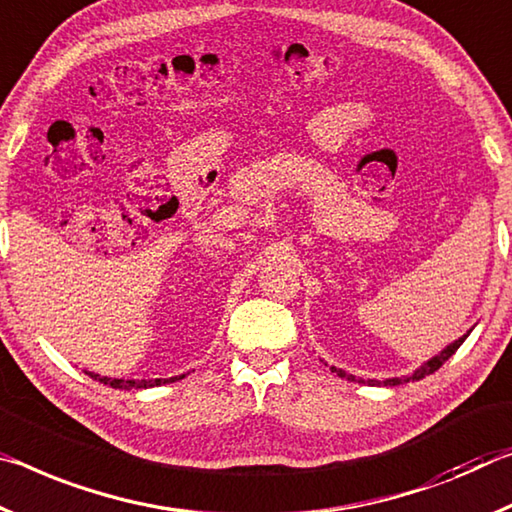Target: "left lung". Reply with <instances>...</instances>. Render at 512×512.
Returning a JSON list of instances; mask_svg holds the SVG:
<instances>
[{"label":"left lung","instance_id":"left-lung-1","mask_svg":"<svg viewBox=\"0 0 512 512\" xmlns=\"http://www.w3.org/2000/svg\"><path fill=\"white\" fill-rule=\"evenodd\" d=\"M469 331H472V329H469ZM469 331H467L465 335H460L458 340L449 342V345H447L445 349H442L440 354H435L433 358L426 360V363H422L413 374H408V376H395V379H385V381H376V379H367V381H365V379H356L354 374H347L345 370H340V367H331V372H335V374L342 376V379H347V381H358V383H367V385H401V383H408V381H420V379H424V376H429V374H433L435 370H440V367L445 365L447 360L456 354L458 347L463 345V342L467 340Z\"/></svg>","mask_w":512,"mask_h":512}]
</instances>
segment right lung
Masks as SVG:
<instances>
[{"mask_svg": "<svg viewBox=\"0 0 512 512\" xmlns=\"http://www.w3.org/2000/svg\"><path fill=\"white\" fill-rule=\"evenodd\" d=\"M90 379H95L99 383L104 385H111V388H120V390H142V388H154V385H163V383H172V381H179L183 379L186 374L181 376H172V379H142V381H136V379H111V376H99L95 372H86Z\"/></svg>", "mask_w": 512, "mask_h": 512, "instance_id": "right-lung-1", "label": "right lung"}]
</instances>
